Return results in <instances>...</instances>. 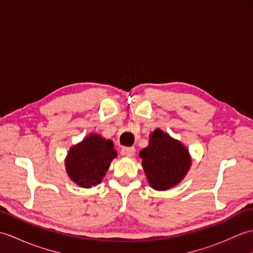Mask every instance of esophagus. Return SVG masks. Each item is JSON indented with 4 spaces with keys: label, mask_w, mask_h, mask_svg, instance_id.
Segmentation results:
<instances>
[{
    "label": "esophagus",
    "mask_w": 253,
    "mask_h": 253,
    "mask_svg": "<svg viewBox=\"0 0 253 253\" xmlns=\"http://www.w3.org/2000/svg\"><path fill=\"white\" fill-rule=\"evenodd\" d=\"M135 151L136 150L133 147H126V148H123L122 153L124 155H126V157H128V158H131V157H133V154H135Z\"/></svg>",
    "instance_id": "esophagus-1"
}]
</instances>
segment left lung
<instances>
[{
  "mask_svg": "<svg viewBox=\"0 0 253 253\" xmlns=\"http://www.w3.org/2000/svg\"><path fill=\"white\" fill-rule=\"evenodd\" d=\"M139 157L150 186L159 191L179 184L191 165L184 144L159 128L150 135L149 146L139 152Z\"/></svg>",
  "mask_w": 253,
  "mask_h": 253,
  "instance_id": "1",
  "label": "left lung"
}]
</instances>
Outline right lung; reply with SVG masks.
<instances>
[{
    "label": "right lung",
    "instance_id": "obj_1",
    "mask_svg": "<svg viewBox=\"0 0 253 253\" xmlns=\"http://www.w3.org/2000/svg\"><path fill=\"white\" fill-rule=\"evenodd\" d=\"M116 157L112 140L98 133H90L82 142L69 149L65 160L66 171L75 184L91 188L100 184Z\"/></svg>",
    "mask_w": 253,
    "mask_h": 253
}]
</instances>
